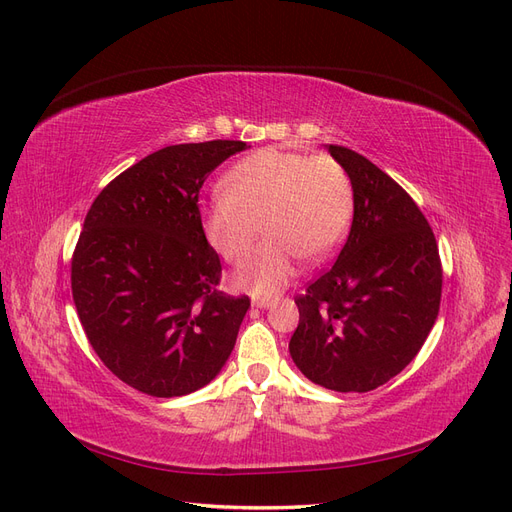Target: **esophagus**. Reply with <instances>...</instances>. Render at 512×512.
Instances as JSON below:
<instances>
[{
  "mask_svg": "<svg viewBox=\"0 0 512 512\" xmlns=\"http://www.w3.org/2000/svg\"><path fill=\"white\" fill-rule=\"evenodd\" d=\"M272 304H274V299H268V297H255V299H253V306L259 308V310H266V308H270Z\"/></svg>",
  "mask_w": 512,
  "mask_h": 512,
  "instance_id": "34e87169",
  "label": "esophagus"
}]
</instances>
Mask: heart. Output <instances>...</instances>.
I'll use <instances>...</instances> for the list:
<instances>
[{
	"label": "heart",
	"mask_w": 512,
	"mask_h": 512,
	"mask_svg": "<svg viewBox=\"0 0 512 512\" xmlns=\"http://www.w3.org/2000/svg\"><path fill=\"white\" fill-rule=\"evenodd\" d=\"M352 217V185L329 156L259 149L225 177V194L204 206L206 240L227 261L240 259L263 232L268 238L246 255L234 285L255 295L282 289L297 259L327 261L342 244Z\"/></svg>",
	"instance_id": "b5f03b06"
}]
</instances>
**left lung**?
Returning <instances> with one entry per match:
<instances>
[{"instance_id": "obj_1", "label": "left lung", "mask_w": 512, "mask_h": 512, "mask_svg": "<svg viewBox=\"0 0 512 512\" xmlns=\"http://www.w3.org/2000/svg\"><path fill=\"white\" fill-rule=\"evenodd\" d=\"M354 194L333 266L299 295L289 342L297 369L335 392H369L399 375L439 316V246L405 189L356 151L329 145Z\"/></svg>"}]
</instances>
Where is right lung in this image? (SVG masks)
Returning a JSON list of instances; mask_svg holds the SVG:
<instances>
[{"label":"right lung","mask_w":512,"mask_h":512,"mask_svg":"<svg viewBox=\"0 0 512 512\" xmlns=\"http://www.w3.org/2000/svg\"><path fill=\"white\" fill-rule=\"evenodd\" d=\"M244 141L170 145L92 202L71 259V293L92 350L124 384L170 399L230 358L251 299L217 291L221 261L198 211L206 177Z\"/></svg>","instance_id":"obj_1"}]
</instances>
